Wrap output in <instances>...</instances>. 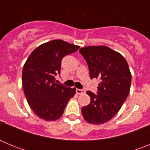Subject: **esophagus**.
I'll list each match as a JSON object with an SVG mask.
<instances>
[{
	"label": "esophagus",
	"mask_w": 150,
	"mask_h": 150,
	"mask_svg": "<svg viewBox=\"0 0 150 150\" xmlns=\"http://www.w3.org/2000/svg\"><path fill=\"white\" fill-rule=\"evenodd\" d=\"M76 94H78V95H80V94L85 93V92H86V90H84V89H79V88H76Z\"/></svg>",
	"instance_id": "obj_1"
}]
</instances>
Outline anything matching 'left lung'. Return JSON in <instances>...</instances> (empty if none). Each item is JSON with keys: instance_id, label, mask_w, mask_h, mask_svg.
<instances>
[{"instance_id": "1", "label": "left lung", "mask_w": 150, "mask_h": 150, "mask_svg": "<svg viewBox=\"0 0 150 150\" xmlns=\"http://www.w3.org/2000/svg\"><path fill=\"white\" fill-rule=\"evenodd\" d=\"M79 52L88 64L90 78L100 79L97 95L86 91L91 101L82 108V113L88 122L103 124L119 112L126 100L132 74L124 57L107 46H86Z\"/></svg>"}]
</instances>
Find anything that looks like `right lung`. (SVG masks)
Masks as SVG:
<instances>
[{"mask_svg":"<svg viewBox=\"0 0 150 150\" xmlns=\"http://www.w3.org/2000/svg\"><path fill=\"white\" fill-rule=\"evenodd\" d=\"M79 46L62 40L41 44L29 55L22 70V86L31 110L40 119L54 121L62 117L76 88L55 83L64 57Z\"/></svg>","mask_w":150,"mask_h":150,"instance_id":"obj_1","label":"right lung"}]
</instances>
